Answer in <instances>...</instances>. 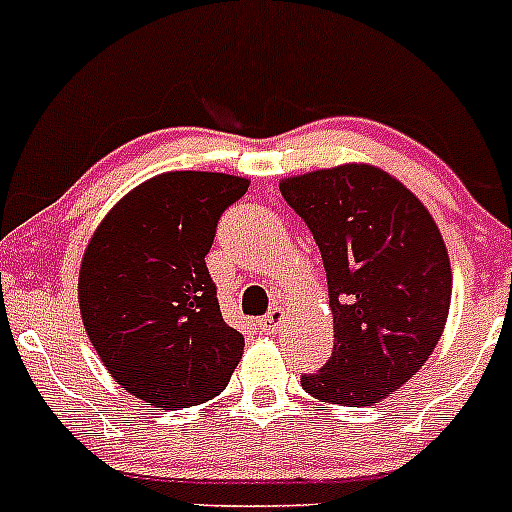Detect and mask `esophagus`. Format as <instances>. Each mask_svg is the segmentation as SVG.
<instances>
[{
    "instance_id": "1",
    "label": "esophagus",
    "mask_w": 512,
    "mask_h": 512,
    "mask_svg": "<svg viewBox=\"0 0 512 512\" xmlns=\"http://www.w3.org/2000/svg\"><path fill=\"white\" fill-rule=\"evenodd\" d=\"M282 325H284V310H282V307H274V310H271L269 315L261 320V328H264V333H277Z\"/></svg>"
}]
</instances>
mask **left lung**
<instances>
[{
    "mask_svg": "<svg viewBox=\"0 0 512 512\" xmlns=\"http://www.w3.org/2000/svg\"><path fill=\"white\" fill-rule=\"evenodd\" d=\"M323 256L333 356L302 377L320 402L366 408L408 382L446 328L451 264L436 220L402 182L343 164L279 182Z\"/></svg>",
    "mask_w": 512,
    "mask_h": 512,
    "instance_id": "obj_1",
    "label": "left lung"
}]
</instances>
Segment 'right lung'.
<instances>
[{
	"label": "right lung",
	"mask_w": 512,
	"mask_h": 512,
	"mask_svg": "<svg viewBox=\"0 0 512 512\" xmlns=\"http://www.w3.org/2000/svg\"><path fill=\"white\" fill-rule=\"evenodd\" d=\"M243 176L166 171L130 189L97 225L79 269V310L110 377L156 408L228 387L243 336L223 320L205 256Z\"/></svg>",
	"instance_id": "obj_1"
}]
</instances>
